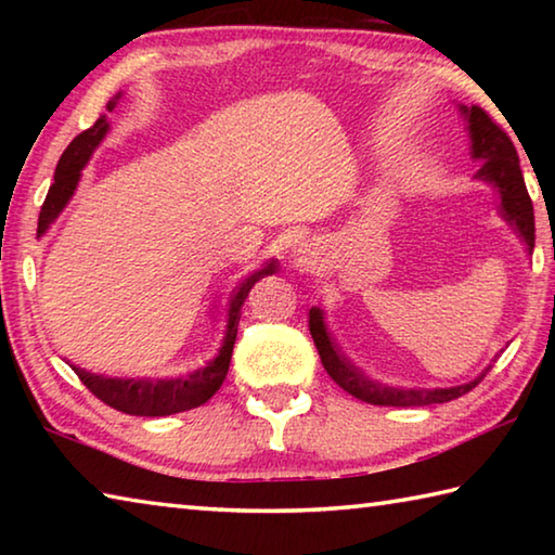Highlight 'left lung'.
<instances>
[{
	"label": "left lung",
	"instance_id": "left-lung-1",
	"mask_svg": "<svg viewBox=\"0 0 555 555\" xmlns=\"http://www.w3.org/2000/svg\"><path fill=\"white\" fill-rule=\"evenodd\" d=\"M460 112H463L467 119L469 142H473V158H482V166L480 171L475 173V178H480V181H487L496 188L502 201V218L516 230V234H519L531 255L533 240H537V228H533V205L519 168V154H516L506 131L496 125V121H492V117L487 115L482 107L460 105ZM308 327H311L313 343L318 347V354H321L323 367L331 374L337 387H343L347 393H352V397L360 401L374 403V406H428V403L453 401L457 397H463L469 389H475L477 384L482 382L485 374L490 372V367H487L477 379L450 389L387 387V384L370 379L367 374L357 370L354 364L347 360L340 347L333 343L331 333H327L321 308H311V313H308Z\"/></svg>",
	"mask_w": 555,
	"mask_h": 555
}]
</instances>
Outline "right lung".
Segmentation results:
<instances>
[{
	"label": "right lung",
	"mask_w": 555,
	"mask_h": 555,
	"mask_svg": "<svg viewBox=\"0 0 555 555\" xmlns=\"http://www.w3.org/2000/svg\"><path fill=\"white\" fill-rule=\"evenodd\" d=\"M119 98L121 92H117V95L107 102V112L117 107ZM107 129H109V121L105 115H102L90 129L80 131V134L75 137L68 144V149L63 152L59 166H55V176L49 188V195H46V201L41 205L39 237L46 234V230L51 228V222H55L61 210L73 198L75 188H78V181H80V171L86 168L88 158L92 156V152H95L98 144L105 139ZM274 271H276V261L271 259L267 261V267H261L234 288V294L230 298V308H228V331H224L218 357L205 364V367L185 374V377L119 379V377H105V374L86 372L75 367V364H70V367L102 403H107V406L117 409L121 413H129V416H171V413H181V411H191L195 406H201V403L208 401L212 393L222 387L224 377H228L232 347H234V340H237V325H240L244 298L249 296L251 286H255L259 279H264L267 274H274Z\"/></svg>",
	"instance_id": "add662e5"
}]
</instances>
